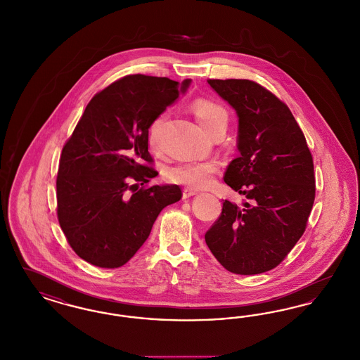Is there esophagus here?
I'll use <instances>...</instances> for the list:
<instances>
[{
  "mask_svg": "<svg viewBox=\"0 0 360 360\" xmlns=\"http://www.w3.org/2000/svg\"><path fill=\"white\" fill-rule=\"evenodd\" d=\"M197 194V191L195 190H193V188H184V198H190V197H193V195H195Z\"/></svg>",
  "mask_w": 360,
  "mask_h": 360,
  "instance_id": "34e87169",
  "label": "esophagus"
}]
</instances>
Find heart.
<instances>
[{
    "label": "heart",
    "instance_id": "obj_1",
    "mask_svg": "<svg viewBox=\"0 0 360 360\" xmlns=\"http://www.w3.org/2000/svg\"><path fill=\"white\" fill-rule=\"evenodd\" d=\"M194 112L202 127L209 134L221 126L228 123V111L222 104L209 98L195 99L191 104ZM165 119V114L158 116L150 126V143L155 146L157 132ZM218 172V162L209 160H188L173 167H169L165 176L169 182L175 185L190 187V188H205L210 186L214 181V175Z\"/></svg>",
    "mask_w": 360,
    "mask_h": 360
}]
</instances>
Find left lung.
<instances>
[{
	"mask_svg": "<svg viewBox=\"0 0 360 360\" xmlns=\"http://www.w3.org/2000/svg\"><path fill=\"white\" fill-rule=\"evenodd\" d=\"M207 83L238 115L240 157L224 181L246 201L240 207L225 200L205 241L231 274H264L305 231L316 191L314 158L287 104L269 89L246 79Z\"/></svg>",
	"mask_w": 360,
	"mask_h": 360,
	"instance_id": "left-lung-1",
	"label": "left lung"
}]
</instances>
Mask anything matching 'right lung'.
Masks as SVG:
<instances>
[{
  "instance_id": "obj_1",
  "label": "right lung",
  "mask_w": 360,
  "mask_h": 360,
  "mask_svg": "<svg viewBox=\"0 0 360 360\" xmlns=\"http://www.w3.org/2000/svg\"><path fill=\"white\" fill-rule=\"evenodd\" d=\"M188 83L127 75L86 104L63 147L56 179L58 224L80 259L107 269L124 265L159 213L182 198L176 185L148 186L158 175L148 129Z\"/></svg>"
}]
</instances>
